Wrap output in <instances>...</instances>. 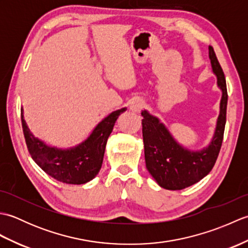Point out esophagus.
<instances>
[{
	"instance_id": "1",
	"label": "esophagus",
	"mask_w": 248,
	"mask_h": 248,
	"mask_svg": "<svg viewBox=\"0 0 248 248\" xmlns=\"http://www.w3.org/2000/svg\"><path fill=\"white\" fill-rule=\"evenodd\" d=\"M143 107H144L143 100H141L140 98H134L132 101L130 102L129 108H130V110H132V112L138 113V112H140L141 108H143Z\"/></svg>"
}]
</instances>
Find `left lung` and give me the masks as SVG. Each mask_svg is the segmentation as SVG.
Here are the masks:
<instances>
[{
	"instance_id": "obj_1",
	"label": "left lung",
	"mask_w": 248,
	"mask_h": 248,
	"mask_svg": "<svg viewBox=\"0 0 248 248\" xmlns=\"http://www.w3.org/2000/svg\"><path fill=\"white\" fill-rule=\"evenodd\" d=\"M209 60L222 98L214 133L207 146L197 150L186 148L178 143L159 118L147 109L141 110L146 168L155 182L165 189L179 191L202 180L211 171L222 147L228 101L227 87L212 46H209Z\"/></svg>"
}]
</instances>
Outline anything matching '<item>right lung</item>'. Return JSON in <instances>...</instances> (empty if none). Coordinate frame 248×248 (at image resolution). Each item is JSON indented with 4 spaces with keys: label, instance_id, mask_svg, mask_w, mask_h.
I'll use <instances>...</instances> for the list:
<instances>
[{
    "label": "right lung",
    "instance_id": "obj_1",
    "mask_svg": "<svg viewBox=\"0 0 248 248\" xmlns=\"http://www.w3.org/2000/svg\"><path fill=\"white\" fill-rule=\"evenodd\" d=\"M127 108L116 109L98 123L87 138L68 148L51 146L31 132L21 108V121L26 146L31 159L45 172L68 184L89 182L101 170L105 146L116 120Z\"/></svg>",
    "mask_w": 248,
    "mask_h": 248
}]
</instances>
